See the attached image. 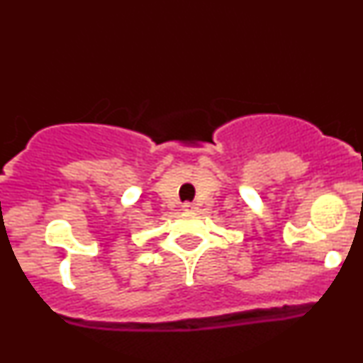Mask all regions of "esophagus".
<instances>
[{
	"label": "esophagus",
	"instance_id": "1",
	"mask_svg": "<svg viewBox=\"0 0 363 363\" xmlns=\"http://www.w3.org/2000/svg\"><path fill=\"white\" fill-rule=\"evenodd\" d=\"M182 208H184V211H193L194 205H193V203H184V206H182Z\"/></svg>",
	"mask_w": 363,
	"mask_h": 363
}]
</instances>
